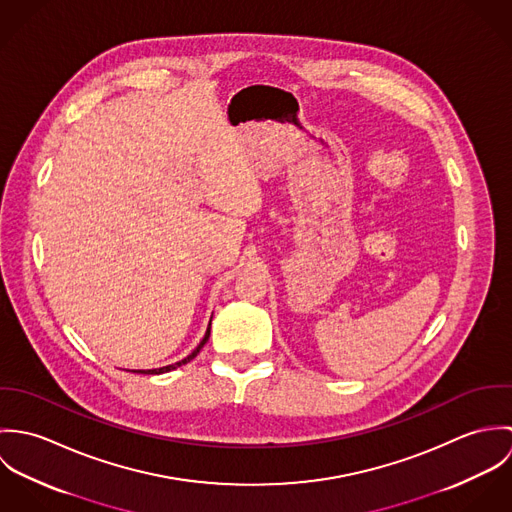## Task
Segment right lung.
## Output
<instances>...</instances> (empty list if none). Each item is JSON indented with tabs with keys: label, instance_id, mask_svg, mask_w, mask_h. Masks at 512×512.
Returning a JSON list of instances; mask_svg holds the SVG:
<instances>
[{
	"label": "right lung",
	"instance_id": "right-lung-1",
	"mask_svg": "<svg viewBox=\"0 0 512 512\" xmlns=\"http://www.w3.org/2000/svg\"><path fill=\"white\" fill-rule=\"evenodd\" d=\"M209 335H211V323H209V329H207V333H205V337H203V341L199 343V347L187 357V359H183V361H179V363H175V365L163 366V368H153V370H132V372H142V374H161V372H169V370H173V368H177V366L187 365L189 361H193L197 355H199V351L205 347V343L209 341Z\"/></svg>",
	"mask_w": 512,
	"mask_h": 512
}]
</instances>
